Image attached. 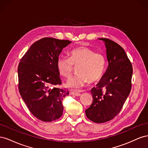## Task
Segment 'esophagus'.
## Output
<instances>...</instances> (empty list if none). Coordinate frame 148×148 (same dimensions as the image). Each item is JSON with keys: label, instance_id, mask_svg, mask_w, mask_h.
<instances>
[{"label": "esophagus", "instance_id": "34e87169", "mask_svg": "<svg viewBox=\"0 0 148 148\" xmlns=\"http://www.w3.org/2000/svg\"><path fill=\"white\" fill-rule=\"evenodd\" d=\"M71 95H74V96H81V94H80L79 92H75V91H71Z\"/></svg>", "mask_w": 148, "mask_h": 148}]
</instances>
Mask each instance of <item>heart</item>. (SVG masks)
Masks as SVG:
<instances>
[{
    "label": "heart",
    "instance_id": "b5f03b06",
    "mask_svg": "<svg viewBox=\"0 0 148 148\" xmlns=\"http://www.w3.org/2000/svg\"><path fill=\"white\" fill-rule=\"evenodd\" d=\"M73 65L78 66L77 75L66 83V86L78 89L83 87L88 82H96L102 77L106 69L107 60L101 53H95L86 46H79L70 52V58L60 56L57 60V68L59 73L65 78H70L73 72Z\"/></svg>",
    "mask_w": 148,
    "mask_h": 148
}]
</instances>
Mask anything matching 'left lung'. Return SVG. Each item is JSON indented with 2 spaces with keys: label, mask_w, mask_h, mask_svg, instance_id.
<instances>
[{
  "label": "left lung",
  "mask_w": 148,
  "mask_h": 148,
  "mask_svg": "<svg viewBox=\"0 0 148 148\" xmlns=\"http://www.w3.org/2000/svg\"><path fill=\"white\" fill-rule=\"evenodd\" d=\"M106 47L108 67L96 87L91 89L92 103L85 110L95 123L113 119L122 109L132 88L133 68L124 49L109 39L99 38Z\"/></svg>",
  "instance_id": "8db88e82"
}]
</instances>
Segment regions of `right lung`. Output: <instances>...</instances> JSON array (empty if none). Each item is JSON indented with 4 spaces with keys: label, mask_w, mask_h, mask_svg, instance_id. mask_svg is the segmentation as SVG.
<instances>
[{
    "label": "right lung",
    "mask_w": 148,
    "mask_h": 148,
    "mask_svg": "<svg viewBox=\"0 0 148 148\" xmlns=\"http://www.w3.org/2000/svg\"><path fill=\"white\" fill-rule=\"evenodd\" d=\"M71 42L52 38L40 39L31 45L18 67L22 99L31 114L43 122L56 120L63 113L62 101L69 91L57 87L62 82L57 60Z\"/></svg>",
    "instance_id": "obj_1"
}]
</instances>
